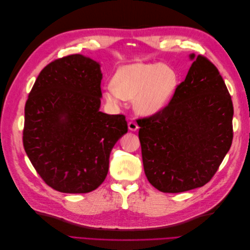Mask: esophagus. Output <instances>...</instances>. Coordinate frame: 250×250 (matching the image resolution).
<instances>
[{
    "instance_id": "1",
    "label": "esophagus",
    "mask_w": 250,
    "mask_h": 250,
    "mask_svg": "<svg viewBox=\"0 0 250 250\" xmlns=\"http://www.w3.org/2000/svg\"><path fill=\"white\" fill-rule=\"evenodd\" d=\"M128 128H129V130H131V131H136V130L138 129V125L133 121H130L128 123Z\"/></svg>"
}]
</instances>
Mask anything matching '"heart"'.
<instances>
[{
	"label": "heart",
	"mask_w": 250,
	"mask_h": 250,
	"mask_svg": "<svg viewBox=\"0 0 250 250\" xmlns=\"http://www.w3.org/2000/svg\"><path fill=\"white\" fill-rule=\"evenodd\" d=\"M177 71L161 63H132L118 70L115 81L104 86V96L111 104H122L133 100L135 110L142 115H152L164 109L176 90Z\"/></svg>",
	"instance_id": "obj_1"
}]
</instances>
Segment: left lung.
Returning a JSON list of instances; mask_svg holds the SVG:
<instances>
[{
    "mask_svg": "<svg viewBox=\"0 0 250 250\" xmlns=\"http://www.w3.org/2000/svg\"><path fill=\"white\" fill-rule=\"evenodd\" d=\"M164 109L137 119L145 173L165 193L206 185L233 140V103L217 67L203 55Z\"/></svg>",
    "mask_w": 250,
    "mask_h": 250,
    "instance_id": "left-lung-1",
    "label": "left lung"
}]
</instances>
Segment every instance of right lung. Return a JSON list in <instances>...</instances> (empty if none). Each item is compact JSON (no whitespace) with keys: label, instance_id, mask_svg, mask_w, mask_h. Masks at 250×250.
<instances>
[{"label":"right lung","instance_id":"right-lung-1","mask_svg":"<svg viewBox=\"0 0 250 250\" xmlns=\"http://www.w3.org/2000/svg\"><path fill=\"white\" fill-rule=\"evenodd\" d=\"M100 64L70 55L46 65L25 104L23 146L53 189L87 193L109 171L112 148L128 126L124 115L100 112Z\"/></svg>","mask_w":250,"mask_h":250}]
</instances>
